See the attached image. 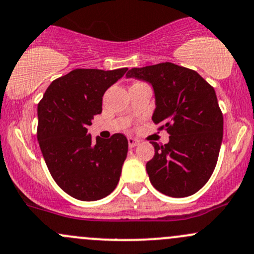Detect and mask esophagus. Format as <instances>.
<instances>
[{
	"mask_svg": "<svg viewBox=\"0 0 254 254\" xmlns=\"http://www.w3.org/2000/svg\"><path fill=\"white\" fill-rule=\"evenodd\" d=\"M127 142H129V147L130 148H134L135 146L138 145V142H140V141L136 140V138H134V137H129V138H127Z\"/></svg>",
	"mask_w": 254,
	"mask_h": 254,
	"instance_id": "obj_1",
	"label": "esophagus"
}]
</instances>
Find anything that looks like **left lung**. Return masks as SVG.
<instances>
[{
	"instance_id": "1",
	"label": "left lung",
	"mask_w": 254,
	"mask_h": 254,
	"mask_svg": "<svg viewBox=\"0 0 254 254\" xmlns=\"http://www.w3.org/2000/svg\"><path fill=\"white\" fill-rule=\"evenodd\" d=\"M127 78L152 85L154 124L169 134V142H151L154 157L146 164L156 190L188 197L207 184L217 165L223 141V113L214 89L197 71L174 63L132 68Z\"/></svg>"
}]
</instances>
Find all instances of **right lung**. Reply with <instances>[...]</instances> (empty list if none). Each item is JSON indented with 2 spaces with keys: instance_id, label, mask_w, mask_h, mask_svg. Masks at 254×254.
I'll list each match as a JSON object with an SVG mask.
<instances>
[{
  "instance_id": "add662e5",
  "label": "right lung",
  "mask_w": 254,
  "mask_h": 254,
  "mask_svg": "<svg viewBox=\"0 0 254 254\" xmlns=\"http://www.w3.org/2000/svg\"><path fill=\"white\" fill-rule=\"evenodd\" d=\"M74 69L52 81L37 106V140L53 180L69 196L97 201L113 192L127 154V138L92 140L87 127L102 112L108 87L127 73Z\"/></svg>"
}]
</instances>
